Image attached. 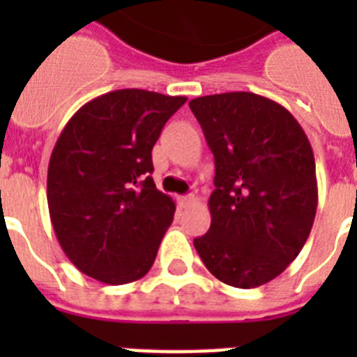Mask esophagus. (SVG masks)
Returning <instances> with one entry per match:
<instances>
[{"instance_id": "1", "label": "esophagus", "mask_w": 357, "mask_h": 357, "mask_svg": "<svg viewBox=\"0 0 357 357\" xmlns=\"http://www.w3.org/2000/svg\"><path fill=\"white\" fill-rule=\"evenodd\" d=\"M196 198L195 195H187V196H178V204L181 207H189L190 204H195Z\"/></svg>"}]
</instances>
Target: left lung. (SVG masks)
<instances>
[{
  "label": "left lung",
  "mask_w": 357,
  "mask_h": 357,
  "mask_svg": "<svg viewBox=\"0 0 357 357\" xmlns=\"http://www.w3.org/2000/svg\"><path fill=\"white\" fill-rule=\"evenodd\" d=\"M189 107L215 155L211 228L195 248L220 282L259 287L310 237L317 213L310 140L287 109L252 92L195 98Z\"/></svg>",
  "instance_id": "obj_1"
}]
</instances>
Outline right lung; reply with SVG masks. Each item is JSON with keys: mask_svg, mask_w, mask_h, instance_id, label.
Segmentation results:
<instances>
[{"mask_svg": "<svg viewBox=\"0 0 357 357\" xmlns=\"http://www.w3.org/2000/svg\"><path fill=\"white\" fill-rule=\"evenodd\" d=\"M185 102L122 89L64 126L47 167V207L61 248L86 276L122 285L153 265L176 204L151 179V150Z\"/></svg>", "mask_w": 357, "mask_h": 357, "instance_id": "add662e5", "label": "right lung"}]
</instances>
